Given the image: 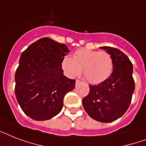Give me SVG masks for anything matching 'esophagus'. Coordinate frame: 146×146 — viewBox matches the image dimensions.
Returning a JSON list of instances; mask_svg holds the SVG:
<instances>
[{
	"label": "esophagus",
	"instance_id": "34e87169",
	"mask_svg": "<svg viewBox=\"0 0 146 146\" xmlns=\"http://www.w3.org/2000/svg\"><path fill=\"white\" fill-rule=\"evenodd\" d=\"M80 83H81V81L76 80V86H78V85L80 84Z\"/></svg>",
	"mask_w": 146,
	"mask_h": 146
}]
</instances>
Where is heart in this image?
Wrapping results in <instances>:
<instances>
[{
    "mask_svg": "<svg viewBox=\"0 0 146 146\" xmlns=\"http://www.w3.org/2000/svg\"><path fill=\"white\" fill-rule=\"evenodd\" d=\"M61 66L69 77H75L82 70L89 82L98 84L110 76L113 70V63L108 52L80 48L76 51L73 57H64Z\"/></svg>",
    "mask_w": 146,
    "mask_h": 146,
    "instance_id": "1",
    "label": "heart"
}]
</instances>
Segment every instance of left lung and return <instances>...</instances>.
Listing matches in <instances>:
<instances>
[{
  "label": "left lung",
  "instance_id": "8db88e82",
  "mask_svg": "<svg viewBox=\"0 0 146 146\" xmlns=\"http://www.w3.org/2000/svg\"><path fill=\"white\" fill-rule=\"evenodd\" d=\"M100 48L112 57L113 72L97 86H89V93L82 99V105L92 119L110 123L122 117L130 104L135 90L133 67L129 57L119 49L107 46Z\"/></svg>",
  "mask_w": 146,
  "mask_h": 146
}]
</instances>
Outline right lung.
<instances>
[{
    "label": "right lung",
    "mask_w": 146,
    "mask_h": 146,
    "mask_svg": "<svg viewBox=\"0 0 146 146\" xmlns=\"http://www.w3.org/2000/svg\"><path fill=\"white\" fill-rule=\"evenodd\" d=\"M69 52L66 44L42 38L22 53L15 94L22 110L33 120H50L57 115L65 95L74 89L76 80L66 77L61 66Z\"/></svg>",
    "instance_id": "right-lung-1"
}]
</instances>
